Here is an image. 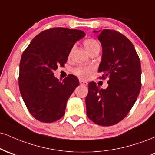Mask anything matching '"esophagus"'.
<instances>
[{"mask_svg": "<svg viewBox=\"0 0 155 155\" xmlns=\"http://www.w3.org/2000/svg\"><path fill=\"white\" fill-rule=\"evenodd\" d=\"M79 84L81 85H84V86H87V81H82V80H79Z\"/></svg>", "mask_w": 155, "mask_h": 155, "instance_id": "34e87169", "label": "esophagus"}]
</instances>
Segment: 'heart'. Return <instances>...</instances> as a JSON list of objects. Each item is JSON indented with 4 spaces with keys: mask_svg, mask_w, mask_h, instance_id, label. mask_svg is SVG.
Masks as SVG:
<instances>
[{
    "mask_svg": "<svg viewBox=\"0 0 155 155\" xmlns=\"http://www.w3.org/2000/svg\"><path fill=\"white\" fill-rule=\"evenodd\" d=\"M84 46L89 53H91L96 49H100V44L93 38H88L84 41ZM93 68L90 66H78L73 71L74 74L81 79H85L90 76Z\"/></svg>",
    "mask_w": 155,
    "mask_h": 155,
    "instance_id": "b5f03b06",
    "label": "heart"
}]
</instances>
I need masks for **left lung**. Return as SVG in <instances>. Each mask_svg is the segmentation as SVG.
Masks as SVG:
<instances>
[{
	"label": "left lung",
	"instance_id": "left-lung-1",
	"mask_svg": "<svg viewBox=\"0 0 155 155\" xmlns=\"http://www.w3.org/2000/svg\"><path fill=\"white\" fill-rule=\"evenodd\" d=\"M97 38L103 48L99 79L108 78V86L101 89L94 81L89 83L87 115L98 125L111 126L127 116L139 95L140 62L132 42L120 32L104 29Z\"/></svg>",
	"mask_w": 155,
	"mask_h": 155
}]
</instances>
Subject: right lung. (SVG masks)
I'll list each match as a JSON object with an SVG mask.
<instances>
[{"label": "right lung", "mask_w": 155, "mask_h": 155, "mask_svg": "<svg viewBox=\"0 0 155 155\" xmlns=\"http://www.w3.org/2000/svg\"><path fill=\"white\" fill-rule=\"evenodd\" d=\"M85 35L80 30L52 28L35 37L23 51L19 63V87L31 114L50 123L65 114L67 101L79 79L68 75L60 82L53 71L67 62L77 41Z\"/></svg>", "instance_id": "add662e5"}]
</instances>
